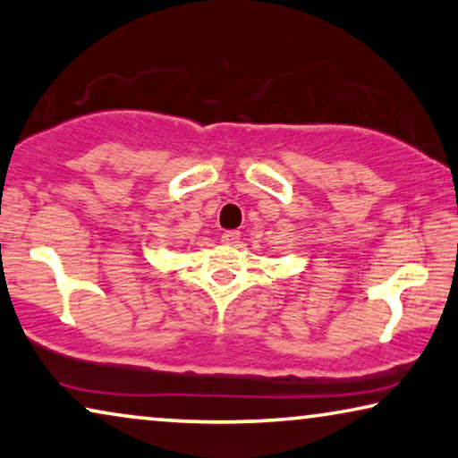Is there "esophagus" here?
<instances>
[{"mask_svg":"<svg viewBox=\"0 0 458 458\" xmlns=\"http://www.w3.org/2000/svg\"><path fill=\"white\" fill-rule=\"evenodd\" d=\"M240 237H242L240 231H225V233L221 235V242L227 245H235V243H240Z\"/></svg>","mask_w":458,"mask_h":458,"instance_id":"1","label":"esophagus"}]
</instances>
